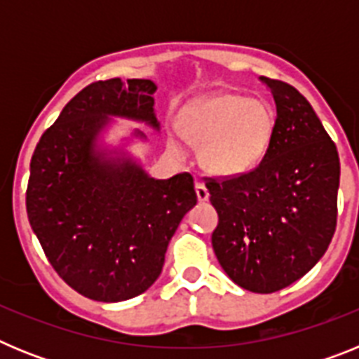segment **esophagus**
<instances>
[{
	"label": "esophagus",
	"instance_id": "obj_1",
	"mask_svg": "<svg viewBox=\"0 0 359 359\" xmlns=\"http://www.w3.org/2000/svg\"><path fill=\"white\" fill-rule=\"evenodd\" d=\"M196 194H198V201L205 203L208 201V198H210V194H208V189L205 187V183H196Z\"/></svg>",
	"mask_w": 359,
	"mask_h": 359
}]
</instances>
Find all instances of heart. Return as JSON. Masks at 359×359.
<instances>
[{
    "instance_id": "b5f03b06",
    "label": "heart",
    "mask_w": 359,
    "mask_h": 359,
    "mask_svg": "<svg viewBox=\"0 0 359 359\" xmlns=\"http://www.w3.org/2000/svg\"><path fill=\"white\" fill-rule=\"evenodd\" d=\"M273 129L275 111L268 100L230 91L198 102L182 122L183 135L203 145V165L221 176L253 169L268 151Z\"/></svg>"
}]
</instances>
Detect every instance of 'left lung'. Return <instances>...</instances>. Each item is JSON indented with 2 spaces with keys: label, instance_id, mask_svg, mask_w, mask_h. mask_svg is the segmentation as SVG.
<instances>
[{
  "label": "left lung",
  "instance_id": "1",
  "mask_svg": "<svg viewBox=\"0 0 359 359\" xmlns=\"http://www.w3.org/2000/svg\"><path fill=\"white\" fill-rule=\"evenodd\" d=\"M277 106L264 158L250 172L208 177L219 223L212 246L237 286L275 293L309 271L336 230L340 158L306 97L261 77Z\"/></svg>",
  "mask_w": 359,
  "mask_h": 359
}]
</instances>
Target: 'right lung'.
<instances>
[{
    "label": "right lung",
    "mask_w": 359,
    "mask_h": 359,
    "mask_svg": "<svg viewBox=\"0 0 359 359\" xmlns=\"http://www.w3.org/2000/svg\"><path fill=\"white\" fill-rule=\"evenodd\" d=\"M154 91L147 79L86 86L43 133L30 161L32 230L57 275L98 302L129 300L154 284L170 237L198 201L189 172L154 180L129 156L97 147L109 116L160 129Z\"/></svg>",
    "instance_id": "1"
}]
</instances>
